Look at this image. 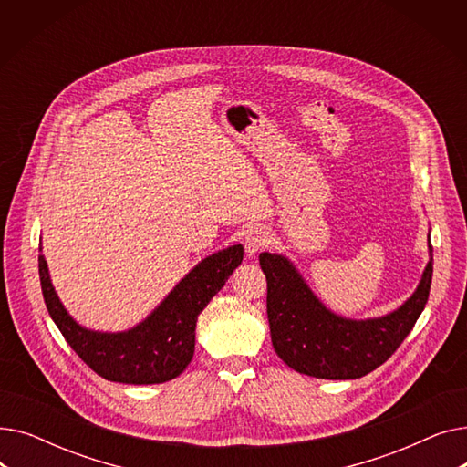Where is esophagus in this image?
Instances as JSON below:
<instances>
[{"mask_svg": "<svg viewBox=\"0 0 467 467\" xmlns=\"http://www.w3.org/2000/svg\"><path fill=\"white\" fill-rule=\"evenodd\" d=\"M271 242V236H268V231L265 227H252L246 236H244V248H246V254L250 257H254L255 254H259L266 244Z\"/></svg>", "mask_w": 467, "mask_h": 467, "instance_id": "obj_1", "label": "esophagus"}]
</instances>
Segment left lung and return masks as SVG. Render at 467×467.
I'll return each instance as SVG.
<instances>
[{
    "label": "left lung",
    "instance_id": "obj_1",
    "mask_svg": "<svg viewBox=\"0 0 467 467\" xmlns=\"http://www.w3.org/2000/svg\"><path fill=\"white\" fill-rule=\"evenodd\" d=\"M430 261L420 284L396 310L367 320H352L329 310L314 296L287 257L263 252L259 265L266 276V314L278 358L301 375L350 380L375 371L394 354L422 314L433 275Z\"/></svg>",
    "mask_w": 467,
    "mask_h": 467
}]
</instances>
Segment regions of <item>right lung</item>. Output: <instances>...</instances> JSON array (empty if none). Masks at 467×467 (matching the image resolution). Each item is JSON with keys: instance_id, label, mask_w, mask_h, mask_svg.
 <instances>
[{"instance_id": "obj_1", "label": "right lung", "mask_w": 467, "mask_h": 467, "mask_svg": "<svg viewBox=\"0 0 467 467\" xmlns=\"http://www.w3.org/2000/svg\"><path fill=\"white\" fill-rule=\"evenodd\" d=\"M242 257L240 244L208 255L143 322L119 333L92 331L73 320L57 296L43 254L39 280L53 322L94 373L122 384H161L180 377L191 363L196 317L225 285Z\"/></svg>"}]
</instances>
